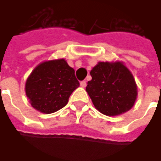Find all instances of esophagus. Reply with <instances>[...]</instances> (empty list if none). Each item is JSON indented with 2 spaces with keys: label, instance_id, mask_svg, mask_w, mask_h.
I'll return each instance as SVG.
<instances>
[{
  "label": "esophagus",
  "instance_id": "34e87169",
  "mask_svg": "<svg viewBox=\"0 0 161 161\" xmlns=\"http://www.w3.org/2000/svg\"><path fill=\"white\" fill-rule=\"evenodd\" d=\"M81 87H83V88H85L86 87V85H87V83H86V81H82L80 83Z\"/></svg>",
  "mask_w": 161,
  "mask_h": 161
}]
</instances>
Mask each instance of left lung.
I'll return each mask as SVG.
<instances>
[{
    "label": "left lung",
    "mask_w": 161,
    "mask_h": 161,
    "mask_svg": "<svg viewBox=\"0 0 161 161\" xmlns=\"http://www.w3.org/2000/svg\"><path fill=\"white\" fill-rule=\"evenodd\" d=\"M86 92L95 108L108 116H117L133 108L137 85L131 71L121 61L99 62L90 72Z\"/></svg>",
    "instance_id": "8db88e82"
}]
</instances>
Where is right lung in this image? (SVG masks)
<instances>
[{"instance_id":"obj_1","label":"right lung","mask_w":161,"mask_h":161,"mask_svg":"<svg viewBox=\"0 0 161 161\" xmlns=\"http://www.w3.org/2000/svg\"><path fill=\"white\" fill-rule=\"evenodd\" d=\"M79 85L74 69L62 58L45 61L35 67L26 79L25 91L31 106L47 114L64 108Z\"/></svg>"}]
</instances>
